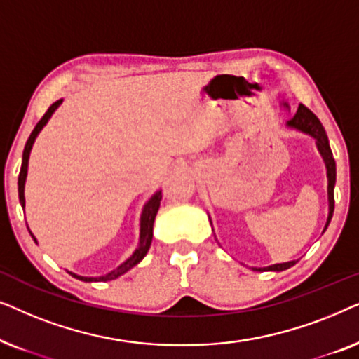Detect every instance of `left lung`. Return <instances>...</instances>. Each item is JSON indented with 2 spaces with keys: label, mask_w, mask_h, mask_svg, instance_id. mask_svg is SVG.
<instances>
[{
  "label": "left lung",
  "mask_w": 359,
  "mask_h": 359,
  "mask_svg": "<svg viewBox=\"0 0 359 359\" xmlns=\"http://www.w3.org/2000/svg\"><path fill=\"white\" fill-rule=\"evenodd\" d=\"M283 106L289 109V104L287 102H283ZM286 126L289 129H294V130H299L302 132V134H307L311 135L313 140H316V145H317V150L318 154L322 155L323 158V163H325V168H327V180H328V186H327V193H328V217H327V224H325V229H323V232H325L328 224H330L332 220V215H333V209H335V199H333V189H335V181H337V165H335V160H333V154L330 150V144H328V137H327V132L323 129V126L320 124V121L317 119V116L313 114L312 111H309L306 106L299 104L297 107V112L294 114V117L291 121L286 122ZM210 220V217H209ZM212 224V222H210ZM297 262L294 259V262H287V263H278V264H271V266H266V268H253L255 271H284V269L291 268L296 264Z\"/></svg>",
  "instance_id": "obj_1"
}]
</instances>
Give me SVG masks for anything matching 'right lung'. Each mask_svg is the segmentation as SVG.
<instances>
[{"instance_id":"add662e5","label":"right lung","mask_w":359,"mask_h":359,"mask_svg":"<svg viewBox=\"0 0 359 359\" xmlns=\"http://www.w3.org/2000/svg\"><path fill=\"white\" fill-rule=\"evenodd\" d=\"M63 100H58L57 102H53V104L48 107L46 114L41 121L37 122V126L34 127L32 134L29 135V139L26 142V147H24V151H22V165H21V171H19V178H18V193H19V203H21L22 208H26V199H24V186H26V178H27V166H29V155H31V150H32V145L34 142H36L39 132L43 129V126L47 124L48 119H50L53 112L57 111V107L62 104ZM160 201H161V191H156V193L151 196V198L147 201L144 209H142V214H140V235H139V245H137L135 252L130 255L129 258L126 259L124 263L119 264L116 269H112L111 273L104 274V276H97V278H91V276H80V274H75L72 271H68L72 274L73 278L80 279V281H85V283H100V281H112V279L122 276V274L129 271L130 268H134L135 264H139L144 257L149 252L150 245H151V238H154V222H155V217H156V212H158L160 209ZM29 229V227H27ZM31 232V230H29ZM32 235V232H31ZM34 242L37 243L36 237L32 235Z\"/></svg>"}]
</instances>
